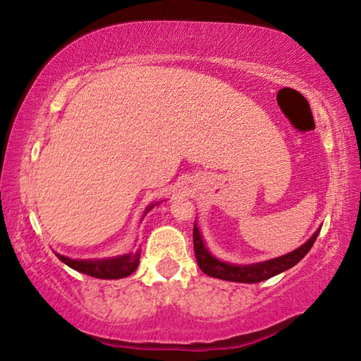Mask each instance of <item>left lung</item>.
<instances>
[{
    "instance_id": "left-lung-1",
    "label": "left lung",
    "mask_w": 361,
    "mask_h": 361,
    "mask_svg": "<svg viewBox=\"0 0 361 361\" xmlns=\"http://www.w3.org/2000/svg\"><path fill=\"white\" fill-rule=\"evenodd\" d=\"M322 228L317 229L312 237L307 242H304L301 247H298L293 252L277 256V258L261 261V262H252V264H232V262H226L218 259L216 256H213L209 248H207L204 237L200 234L197 224L194 223V252L195 259L200 271L205 272L207 276L228 280V282H239V283H258L262 280H267L274 276H279L285 271H288L293 266H296L305 255L309 253V250L312 248L314 242L319 237V232Z\"/></svg>"
}]
</instances>
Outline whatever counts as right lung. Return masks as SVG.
<instances>
[{
    "instance_id": "1",
    "label": "right lung",
    "mask_w": 361,
    "mask_h": 361,
    "mask_svg": "<svg viewBox=\"0 0 361 361\" xmlns=\"http://www.w3.org/2000/svg\"><path fill=\"white\" fill-rule=\"evenodd\" d=\"M164 200H159V202H154L146 207L142 219L146 216V213L151 212L154 207H157ZM54 253H56V256L60 261L65 262L68 267L75 269V271L81 274H87L90 277L106 279V280L129 277L130 274L137 271L138 262H140V248L135 250V252H129L119 256H111V258H102V259H73L57 252Z\"/></svg>"
}]
</instances>
